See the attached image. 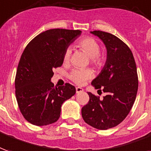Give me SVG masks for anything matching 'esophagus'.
Wrapping results in <instances>:
<instances>
[{
	"label": "esophagus",
	"mask_w": 151,
	"mask_h": 151,
	"mask_svg": "<svg viewBox=\"0 0 151 151\" xmlns=\"http://www.w3.org/2000/svg\"><path fill=\"white\" fill-rule=\"evenodd\" d=\"M76 92L77 93H81V92H83V89L81 88V87H76Z\"/></svg>",
	"instance_id": "esophagus-1"
}]
</instances>
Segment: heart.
<instances>
[{"mask_svg": "<svg viewBox=\"0 0 151 151\" xmlns=\"http://www.w3.org/2000/svg\"><path fill=\"white\" fill-rule=\"evenodd\" d=\"M77 46L89 56L93 65L95 66H101L103 64V59L99 56L100 45L97 41L92 37H84L78 42ZM70 57V50H67L64 53L63 61L67 62ZM93 77V73L90 70H73L70 75V79L74 83L81 85L88 79Z\"/></svg>", "mask_w": 151, "mask_h": 151, "instance_id": "1", "label": "heart"}]
</instances>
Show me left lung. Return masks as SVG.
Masks as SVG:
<instances>
[{
	"label": "left lung",
	"mask_w": 151,
	"mask_h": 151,
	"mask_svg": "<svg viewBox=\"0 0 151 151\" xmlns=\"http://www.w3.org/2000/svg\"><path fill=\"white\" fill-rule=\"evenodd\" d=\"M90 33L101 39L107 53L105 65L91 84L106 95L101 100L88 93L90 101L81 115L91 127L107 129L121 123L132 108L138 87L137 67L131 50L116 36L99 30Z\"/></svg>",
	"instance_id": "left-lung-1"
}]
</instances>
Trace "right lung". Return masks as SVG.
Wrapping results in <instances>:
<instances>
[{"instance_id": "add662e5", "label": "right lung", "mask_w": 151, "mask_h": 151, "mask_svg": "<svg viewBox=\"0 0 151 151\" xmlns=\"http://www.w3.org/2000/svg\"><path fill=\"white\" fill-rule=\"evenodd\" d=\"M80 30L53 29L35 37L27 45L19 61L15 89L22 115L35 126H46L58 120L65 101L75 94L70 83L54 87V68L61 66L69 45L81 35Z\"/></svg>"}]
</instances>
